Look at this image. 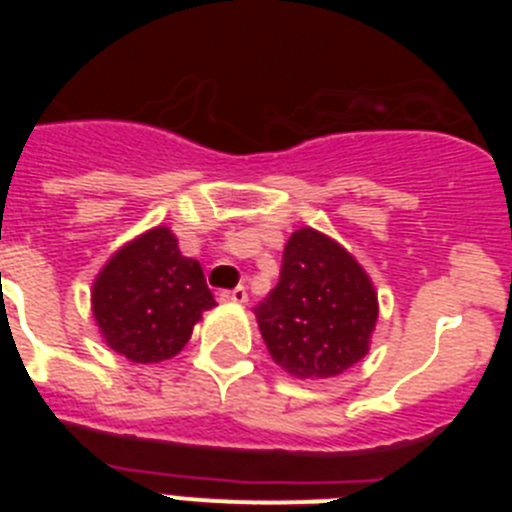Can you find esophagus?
<instances>
[{
    "mask_svg": "<svg viewBox=\"0 0 512 512\" xmlns=\"http://www.w3.org/2000/svg\"><path fill=\"white\" fill-rule=\"evenodd\" d=\"M217 300L223 302V305H246L248 302V292L243 287H235V289H223Z\"/></svg>",
    "mask_w": 512,
    "mask_h": 512,
    "instance_id": "obj_1",
    "label": "esophagus"
}]
</instances>
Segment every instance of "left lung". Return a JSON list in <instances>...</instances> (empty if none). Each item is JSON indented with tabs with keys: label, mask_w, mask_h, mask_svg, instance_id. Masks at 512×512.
<instances>
[{
	"label": "left lung",
	"mask_w": 512,
	"mask_h": 512,
	"mask_svg": "<svg viewBox=\"0 0 512 512\" xmlns=\"http://www.w3.org/2000/svg\"><path fill=\"white\" fill-rule=\"evenodd\" d=\"M271 359L295 379H330L364 359L379 300L364 266L315 228L289 235L282 274L256 307Z\"/></svg>",
	"instance_id": "obj_1"
}]
</instances>
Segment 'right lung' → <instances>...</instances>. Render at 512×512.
Masks as SVG:
<instances>
[{
    "label": "right lung",
    "mask_w": 512,
    "mask_h": 512,
    "mask_svg": "<svg viewBox=\"0 0 512 512\" xmlns=\"http://www.w3.org/2000/svg\"><path fill=\"white\" fill-rule=\"evenodd\" d=\"M212 307L200 261L179 251L166 225L117 248L92 284L99 336L133 364H161L179 354Z\"/></svg>",
    "instance_id": "obj_1"
}]
</instances>
